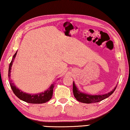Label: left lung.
<instances>
[{
	"mask_svg": "<svg viewBox=\"0 0 130 130\" xmlns=\"http://www.w3.org/2000/svg\"><path fill=\"white\" fill-rule=\"evenodd\" d=\"M116 87L112 91H111L110 92L107 94L101 95H91L80 91L79 89L77 88V87H76L74 81H73V91L74 96L77 101L80 102L85 103V104H91V103L99 102L103 101V100L106 99V98H108L109 96H111L114 93Z\"/></svg>",
	"mask_w": 130,
	"mask_h": 130,
	"instance_id": "1",
	"label": "left lung"
}]
</instances>
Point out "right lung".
<instances>
[{"mask_svg":"<svg viewBox=\"0 0 130 130\" xmlns=\"http://www.w3.org/2000/svg\"><path fill=\"white\" fill-rule=\"evenodd\" d=\"M18 52V51H17ZM17 52L15 53L14 55L12 57V60L10 63L8 70V77L9 80H10V84L11 86L12 91L14 93L19 99L22 101L26 102L29 104H43L46 103V102L49 101L50 99L52 98L53 93V88L54 87V84H53L50 87L48 90H45L44 92L37 93V94H28L23 92L22 91L20 90L18 88L14 85L13 83H12V80H10L11 77V67L13 63L14 60L15 56L17 54Z\"/></svg>","mask_w":130,"mask_h":130,"instance_id":"add662e5","label":"right lung"}]
</instances>
